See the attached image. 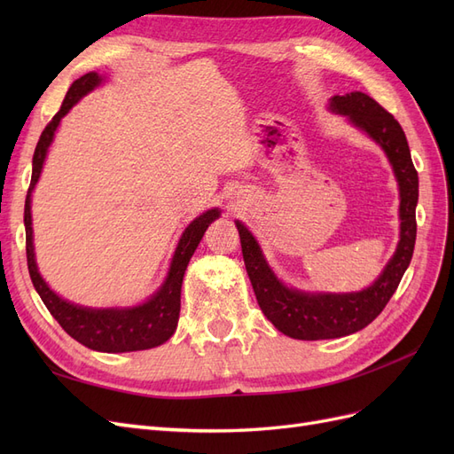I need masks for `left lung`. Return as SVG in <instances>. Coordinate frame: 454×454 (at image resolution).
Returning a JSON list of instances; mask_svg holds the SVG:
<instances>
[{
	"label": "left lung",
	"instance_id": "left-lung-1",
	"mask_svg": "<svg viewBox=\"0 0 454 454\" xmlns=\"http://www.w3.org/2000/svg\"><path fill=\"white\" fill-rule=\"evenodd\" d=\"M329 109L347 115L354 127L369 134V138H373L387 153L400 185V242L388 265L367 290L354 294H305L286 287L274 277L252 232L237 222L244 265L261 310L278 332L301 340L345 337L373 322L400 286L413 257L417 239L419 174L411 160L409 144L400 122L364 92L333 96L329 100Z\"/></svg>",
	"mask_w": 454,
	"mask_h": 454
}]
</instances>
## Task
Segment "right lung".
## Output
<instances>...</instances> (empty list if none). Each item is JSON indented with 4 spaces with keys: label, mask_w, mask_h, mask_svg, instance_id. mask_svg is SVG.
Masks as SVG:
<instances>
[{
    "label": "right lung",
    "mask_w": 454,
    "mask_h": 454,
    "mask_svg": "<svg viewBox=\"0 0 454 454\" xmlns=\"http://www.w3.org/2000/svg\"><path fill=\"white\" fill-rule=\"evenodd\" d=\"M102 83V77L90 72L83 77L74 81L70 90L59 109V114L51 119L45 130L41 132L39 142L34 151L32 160V182L28 195L24 204V227H26V259H28L30 278L34 282L35 292L39 294L49 312L54 316L64 332L74 337L81 345H85L98 352H134L147 350L167 342L177 325L180 318V297H182V282L184 274L189 265L191 255L195 254L199 242L202 240L206 229L219 217V210H208L189 223L184 235L177 242L174 252L168 277L159 287V292L147 299L145 303L130 309H87L74 303H67L66 299L59 297L41 278L35 265L34 254V231H32V191L39 180L41 168L47 157V149L54 138V132L60 125V119L70 112L87 92Z\"/></svg>",
    "instance_id": "1"
}]
</instances>
